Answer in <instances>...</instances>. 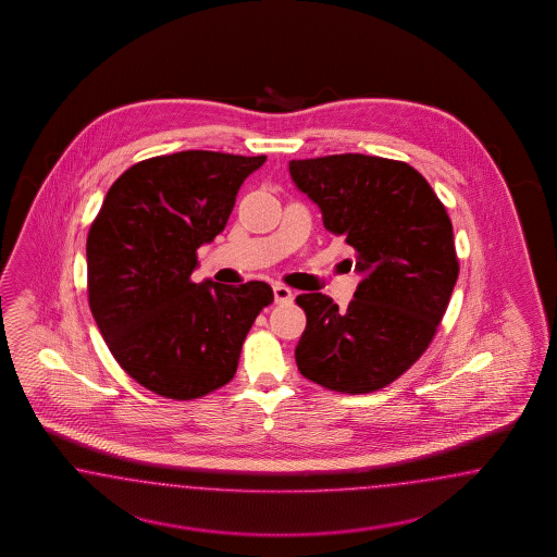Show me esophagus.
Returning <instances> with one entry per match:
<instances>
[{"mask_svg":"<svg viewBox=\"0 0 557 557\" xmlns=\"http://www.w3.org/2000/svg\"><path fill=\"white\" fill-rule=\"evenodd\" d=\"M273 298H275V304H289L294 300V294H292L289 287L275 284L273 286Z\"/></svg>","mask_w":557,"mask_h":557,"instance_id":"esophagus-1","label":"esophagus"}]
</instances>
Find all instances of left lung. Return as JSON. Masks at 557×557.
Segmentation results:
<instances>
[{
	"label": "left lung",
	"mask_w": 557,
	"mask_h": 557,
	"mask_svg": "<svg viewBox=\"0 0 557 557\" xmlns=\"http://www.w3.org/2000/svg\"><path fill=\"white\" fill-rule=\"evenodd\" d=\"M289 175L324 228L354 247L361 275L345 310L321 292L296 298L306 312L298 370L345 394L384 388L426 351L447 310L459 273L451 220L403 161L329 154L289 161Z\"/></svg>",
	"instance_id": "8db88e82"
}]
</instances>
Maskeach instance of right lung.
Returning <instances> with one entry per match:
<instances>
[{
	"label": "right lung",
	"mask_w": 557,
	"mask_h": 557,
	"mask_svg": "<svg viewBox=\"0 0 557 557\" xmlns=\"http://www.w3.org/2000/svg\"><path fill=\"white\" fill-rule=\"evenodd\" d=\"M265 154L182 151L126 169L87 235L89 308L110 354L140 386L200 398L235 377L265 282H191L196 251L224 231L236 194Z\"/></svg>",
	"instance_id": "right-lung-1"
}]
</instances>
